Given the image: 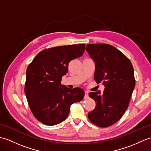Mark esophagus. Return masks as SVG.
Returning a JSON list of instances; mask_svg holds the SVG:
<instances>
[{
  "mask_svg": "<svg viewBox=\"0 0 151 151\" xmlns=\"http://www.w3.org/2000/svg\"><path fill=\"white\" fill-rule=\"evenodd\" d=\"M88 94H89V92H88V91H85V95H84V99H87L89 98Z\"/></svg>",
  "mask_w": 151,
  "mask_h": 151,
  "instance_id": "1",
  "label": "esophagus"
}]
</instances>
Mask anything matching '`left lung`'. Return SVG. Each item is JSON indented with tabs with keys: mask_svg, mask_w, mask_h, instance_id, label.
<instances>
[{
	"mask_svg": "<svg viewBox=\"0 0 151 151\" xmlns=\"http://www.w3.org/2000/svg\"><path fill=\"white\" fill-rule=\"evenodd\" d=\"M86 50L95 64V81L105 87L102 93H89L96 106L88 118L98 127H107L119 120L129 106L136 84L134 68L129 59L110 45L88 44Z\"/></svg>",
	"mask_w": 151,
	"mask_h": 151,
	"instance_id": "obj_1",
	"label": "left lung"
}]
</instances>
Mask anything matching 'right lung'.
Here are the masks:
<instances>
[{
	"label": "right lung",
	"mask_w": 151,
	"mask_h": 151,
	"mask_svg": "<svg viewBox=\"0 0 151 151\" xmlns=\"http://www.w3.org/2000/svg\"><path fill=\"white\" fill-rule=\"evenodd\" d=\"M85 44L45 49L35 57L26 72L24 93L34 117L52 126L65 120L72 104L82 101L84 91L62 85L70 60L83 55Z\"/></svg>",
	"instance_id": "obj_1"
}]
</instances>
